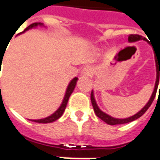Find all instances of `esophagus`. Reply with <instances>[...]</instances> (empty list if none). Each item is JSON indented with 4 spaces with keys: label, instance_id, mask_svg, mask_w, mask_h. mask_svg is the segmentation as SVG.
Listing matches in <instances>:
<instances>
[{
    "label": "esophagus",
    "instance_id": "34e87169",
    "mask_svg": "<svg viewBox=\"0 0 160 160\" xmlns=\"http://www.w3.org/2000/svg\"><path fill=\"white\" fill-rule=\"evenodd\" d=\"M83 73L84 74H86V75H90L91 73H92V69H91V68H89V67L85 68L83 70Z\"/></svg>",
    "mask_w": 160,
    "mask_h": 160
}]
</instances>
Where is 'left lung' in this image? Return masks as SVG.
<instances>
[{
	"label": "left lung",
	"instance_id": "left-lung-1",
	"mask_svg": "<svg viewBox=\"0 0 160 160\" xmlns=\"http://www.w3.org/2000/svg\"><path fill=\"white\" fill-rule=\"evenodd\" d=\"M140 40H145L147 41V39L143 38L142 36H140V35H137V34H131L128 36V42H136V41H140ZM155 62H156V71H157V77H156V82H155V87L154 90L152 93V96L150 98V99L148 102V104L145 105L144 107L141 109V111L137 112L136 114L132 116L130 118H123V119H119V118H112L111 116H109L106 113H104V111H102L98 106L97 103H96V100L94 98V93L93 91H92V94H91V101H92V107H93L94 112L95 114L97 115L98 118H99L101 120H103L104 122H106L107 124H110V125H117V124H124L128 123V122H130L132 121H134L138 119L139 118H141L142 115L144 114L146 111H148V109L150 107V105L152 103V101L154 99L155 96H156V92H157V89H158V81H159V75H160V62H158V60H155ZM160 92V90H159Z\"/></svg>",
	"mask_w": 160,
	"mask_h": 160
}]
</instances>
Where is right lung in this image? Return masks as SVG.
Masks as SVG:
<instances>
[{
    "label": "right lung",
    "mask_w": 160,
    "mask_h": 160,
    "mask_svg": "<svg viewBox=\"0 0 160 160\" xmlns=\"http://www.w3.org/2000/svg\"><path fill=\"white\" fill-rule=\"evenodd\" d=\"M38 26H43V24H42V23H33V24H32V25H30L28 27H26L24 32L19 33V34H21V33L25 32L26 31H28V30L30 29L35 28V27H37ZM77 80H78V78L75 77V78H73V80H71V81L69 82L68 86V87H67L66 93H65V96H64V98H63L62 103V104L60 105V107L57 109V111H55L52 115H50V116H49V117H47V118H45L38 119V120H32V122H38V123H49V122H55V121H56L57 119H59V118L62 116L63 112H64L65 109H66L68 101V99H69L70 95L72 94V92H73V90H74V88H75Z\"/></svg>",
    "instance_id": "1"
}]
</instances>
